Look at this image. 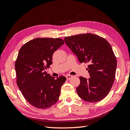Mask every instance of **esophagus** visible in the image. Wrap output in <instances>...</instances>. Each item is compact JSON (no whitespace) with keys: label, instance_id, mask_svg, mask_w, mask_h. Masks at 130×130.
I'll use <instances>...</instances> for the list:
<instances>
[{"label":"esophagus","instance_id":"obj_1","mask_svg":"<svg viewBox=\"0 0 130 130\" xmlns=\"http://www.w3.org/2000/svg\"><path fill=\"white\" fill-rule=\"evenodd\" d=\"M72 77H73V76L71 75H68L66 76V78H67V80H69L70 79L72 78Z\"/></svg>","mask_w":130,"mask_h":130}]
</instances>
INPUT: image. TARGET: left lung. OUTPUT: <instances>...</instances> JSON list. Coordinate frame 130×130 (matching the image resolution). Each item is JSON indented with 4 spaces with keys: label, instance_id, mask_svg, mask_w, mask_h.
<instances>
[{
    "label": "left lung",
    "instance_id": "obj_1",
    "mask_svg": "<svg viewBox=\"0 0 130 130\" xmlns=\"http://www.w3.org/2000/svg\"><path fill=\"white\" fill-rule=\"evenodd\" d=\"M65 43L80 63H88L90 78L79 77L76 88L78 95L88 102H97L109 93L113 84L117 60L111 45L105 38L92 34H79L64 38Z\"/></svg>",
    "mask_w": 130,
    "mask_h": 130
}]
</instances>
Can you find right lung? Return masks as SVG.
<instances>
[{"mask_svg":"<svg viewBox=\"0 0 130 130\" xmlns=\"http://www.w3.org/2000/svg\"><path fill=\"white\" fill-rule=\"evenodd\" d=\"M64 44L61 38H36L19 50L15 62L17 84L24 98L39 109L56 103L66 78L55 79L45 70L52 64L54 52Z\"/></svg>","mask_w":130,"mask_h":130,"instance_id":"obj_1","label":"right lung"}]
</instances>
